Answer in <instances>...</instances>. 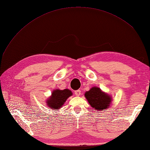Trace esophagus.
Instances as JSON below:
<instances>
[{
  "mask_svg": "<svg viewBox=\"0 0 150 150\" xmlns=\"http://www.w3.org/2000/svg\"><path fill=\"white\" fill-rule=\"evenodd\" d=\"M74 93H75V94L76 95V96H80V94H81V91L79 90V89H78V90H76V91H74Z\"/></svg>",
  "mask_w": 150,
  "mask_h": 150,
  "instance_id": "34e87169",
  "label": "esophagus"
}]
</instances>
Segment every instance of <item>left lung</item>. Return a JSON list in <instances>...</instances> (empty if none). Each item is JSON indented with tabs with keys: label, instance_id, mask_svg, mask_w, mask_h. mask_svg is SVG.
Masks as SVG:
<instances>
[{
	"label": "left lung",
	"instance_id": "8db88e82",
	"mask_svg": "<svg viewBox=\"0 0 150 150\" xmlns=\"http://www.w3.org/2000/svg\"><path fill=\"white\" fill-rule=\"evenodd\" d=\"M84 96L91 106L98 111L107 110L112 101L110 95L103 92L100 88L96 86L91 88L88 91H86Z\"/></svg>",
	"mask_w": 150,
	"mask_h": 150
}]
</instances>
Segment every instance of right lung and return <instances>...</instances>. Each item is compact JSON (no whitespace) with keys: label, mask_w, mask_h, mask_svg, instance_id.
Here are the masks:
<instances>
[{"label":"right lung","mask_w":150,"mask_h":150,"mask_svg":"<svg viewBox=\"0 0 150 150\" xmlns=\"http://www.w3.org/2000/svg\"><path fill=\"white\" fill-rule=\"evenodd\" d=\"M72 95V93L71 91L68 89H65L64 90L57 89L54 90L51 96L47 99V105L50 108L54 109V110H58L63 106L67 99Z\"/></svg>","instance_id":"1"}]
</instances>
